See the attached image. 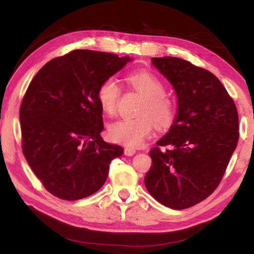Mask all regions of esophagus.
Returning a JSON list of instances; mask_svg holds the SVG:
<instances>
[{
	"mask_svg": "<svg viewBox=\"0 0 254 254\" xmlns=\"http://www.w3.org/2000/svg\"><path fill=\"white\" fill-rule=\"evenodd\" d=\"M135 150L134 149H130V148H126L124 149V154L126 156H133V154H135Z\"/></svg>",
	"mask_w": 254,
	"mask_h": 254,
	"instance_id": "1",
	"label": "esophagus"
}]
</instances>
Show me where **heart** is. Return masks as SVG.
Returning <instances> with one entry per match:
<instances>
[{"label": "heart", "instance_id": "obj_1", "mask_svg": "<svg viewBox=\"0 0 254 254\" xmlns=\"http://www.w3.org/2000/svg\"><path fill=\"white\" fill-rule=\"evenodd\" d=\"M127 80L135 91L144 96L137 111L140 115L111 123L109 134L115 142L128 148H136L150 135L153 128V121L159 127H167L173 123L175 105L173 101L165 95V86L161 80L151 72L133 71L127 76ZM120 94L121 89L118 80L113 77L106 78L100 85L97 89V100L105 113H114Z\"/></svg>", "mask_w": 254, "mask_h": 254}]
</instances>
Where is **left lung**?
<instances>
[{"label":"left lung","instance_id":"1","mask_svg":"<svg viewBox=\"0 0 254 254\" xmlns=\"http://www.w3.org/2000/svg\"><path fill=\"white\" fill-rule=\"evenodd\" d=\"M152 65L173 85L178 109L169 132L150 150L152 166L144 184L162 205L188 208L221 183L238 144V111L208 70L176 57L152 58Z\"/></svg>","mask_w":254,"mask_h":254}]
</instances>
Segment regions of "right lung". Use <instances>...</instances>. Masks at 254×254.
<instances>
[{
    "instance_id": "right-lung-1",
    "label": "right lung",
    "mask_w": 254,
    "mask_h": 254,
    "mask_svg": "<svg viewBox=\"0 0 254 254\" xmlns=\"http://www.w3.org/2000/svg\"><path fill=\"white\" fill-rule=\"evenodd\" d=\"M130 57L74 50L37 72L20 107L22 151L50 194L65 200L96 192L123 149L102 139L97 89Z\"/></svg>"
}]
</instances>
